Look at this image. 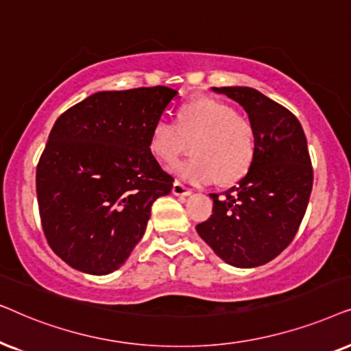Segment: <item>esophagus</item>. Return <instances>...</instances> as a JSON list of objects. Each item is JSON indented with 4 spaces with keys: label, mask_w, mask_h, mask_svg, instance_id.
<instances>
[{
    "label": "esophagus",
    "mask_w": 351,
    "mask_h": 351,
    "mask_svg": "<svg viewBox=\"0 0 351 351\" xmlns=\"http://www.w3.org/2000/svg\"><path fill=\"white\" fill-rule=\"evenodd\" d=\"M171 193L175 194V195H189L191 193H193V189H189L188 186H184L183 183H180V181H175V183H173Z\"/></svg>",
    "instance_id": "1"
}]
</instances>
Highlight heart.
<instances>
[{
  "label": "heart",
  "instance_id": "b5f03b06",
  "mask_svg": "<svg viewBox=\"0 0 351 351\" xmlns=\"http://www.w3.org/2000/svg\"><path fill=\"white\" fill-rule=\"evenodd\" d=\"M189 147L194 157L176 165V175L194 184L217 178L224 184L236 183L254 163L255 128L228 102L200 97L180 107L176 125L162 117L149 133L152 156L165 165L175 163Z\"/></svg>",
  "mask_w": 351,
  "mask_h": 351
}]
</instances>
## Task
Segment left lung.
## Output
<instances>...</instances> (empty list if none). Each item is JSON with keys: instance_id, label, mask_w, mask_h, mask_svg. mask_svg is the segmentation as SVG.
Instances as JSON below:
<instances>
[{"instance_id": "1", "label": "left lung", "mask_w": 351, "mask_h": 351, "mask_svg": "<svg viewBox=\"0 0 351 351\" xmlns=\"http://www.w3.org/2000/svg\"><path fill=\"white\" fill-rule=\"evenodd\" d=\"M244 107L256 134L254 163L226 193L210 194L213 213L195 226L219 258L254 268L295 237L313 188L306 138L297 117L249 86L212 88Z\"/></svg>"}]
</instances>
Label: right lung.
<instances>
[{"label": "right lung", "instance_id": "add662e5", "mask_svg": "<svg viewBox=\"0 0 351 351\" xmlns=\"http://www.w3.org/2000/svg\"><path fill=\"white\" fill-rule=\"evenodd\" d=\"M178 91H101L56 120L36 165L43 232L54 254L88 274L119 269L141 241L154 200L173 176L149 149V133Z\"/></svg>", "mask_w": 351, "mask_h": 351}]
</instances>
